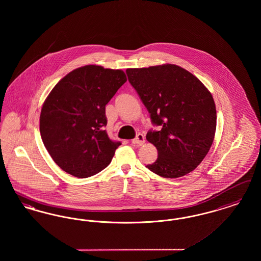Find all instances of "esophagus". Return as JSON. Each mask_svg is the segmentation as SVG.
Returning a JSON list of instances; mask_svg holds the SVG:
<instances>
[{
  "mask_svg": "<svg viewBox=\"0 0 261 261\" xmlns=\"http://www.w3.org/2000/svg\"><path fill=\"white\" fill-rule=\"evenodd\" d=\"M144 143H145V137L141 133H139L136 138L132 140V144H134V145H143Z\"/></svg>",
  "mask_w": 261,
  "mask_h": 261,
  "instance_id": "obj_1",
  "label": "esophagus"
}]
</instances>
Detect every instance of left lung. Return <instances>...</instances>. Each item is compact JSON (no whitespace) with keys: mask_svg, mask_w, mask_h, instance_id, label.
Instances as JSON below:
<instances>
[{"mask_svg":"<svg viewBox=\"0 0 261 261\" xmlns=\"http://www.w3.org/2000/svg\"><path fill=\"white\" fill-rule=\"evenodd\" d=\"M130 84L160 131L147 140L158 149L147 167L164 178L192 172L207 154L216 130V109L211 92L199 79L175 64L127 68Z\"/></svg>","mask_w":261,"mask_h":261,"instance_id":"1","label":"left lung"}]
</instances>
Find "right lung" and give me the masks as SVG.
<instances>
[{
	"label": "right lung",
	"mask_w": 261,
	"mask_h": 261,
	"mask_svg": "<svg viewBox=\"0 0 261 261\" xmlns=\"http://www.w3.org/2000/svg\"><path fill=\"white\" fill-rule=\"evenodd\" d=\"M127 81L120 69L89 64L65 75L40 114V133L63 171L87 178L105 169L121 143L110 139L106 105Z\"/></svg>",
	"instance_id": "add662e5"
}]
</instances>
